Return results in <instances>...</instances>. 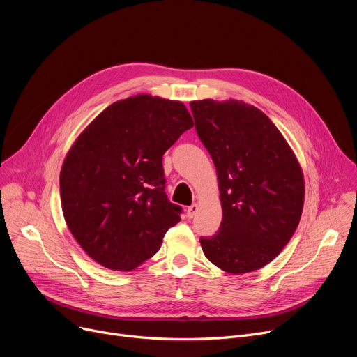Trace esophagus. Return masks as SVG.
<instances>
[{
    "label": "esophagus",
    "instance_id": "1",
    "mask_svg": "<svg viewBox=\"0 0 357 357\" xmlns=\"http://www.w3.org/2000/svg\"><path fill=\"white\" fill-rule=\"evenodd\" d=\"M197 211H199V206L196 205V203H193L192 206H189V208L186 209V216H188L189 219H192V218H195V215L197 213Z\"/></svg>",
    "mask_w": 357,
    "mask_h": 357
}]
</instances>
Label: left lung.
Returning a JSON list of instances; mask_svg holds the SVG:
<instances>
[{
  "label": "left lung",
  "instance_id": "1",
  "mask_svg": "<svg viewBox=\"0 0 357 357\" xmlns=\"http://www.w3.org/2000/svg\"><path fill=\"white\" fill-rule=\"evenodd\" d=\"M196 131L218 172L222 223L200 237L211 263L230 274L260 270L295 233L303 208L301 165L274 123L244 101H190Z\"/></svg>",
  "mask_w": 357,
  "mask_h": 357
}]
</instances>
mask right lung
Listing matches in <instances>:
<instances>
[{"instance_id":"right-lung-1","label":"right lung","mask_w":357,"mask_h":357,"mask_svg":"<svg viewBox=\"0 0 357 357\" xmlns=\"http://www.w3.org/2000/svg\"><path fill=\"white\" fill-rule=\"evenodd\" d=\"M193 127L183 103L137 94L101 112L61 171L66 225L96 263L131 271L160 250L181 206L165 195L162 155Z\"/></svg>"}]
</instances>
